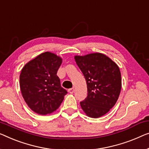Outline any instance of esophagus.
Listing matches in <instances>:
<instances>
[{
	"instance_id": "1",
	"label": "esophagus",
	"mask_w": 149,
	"mask_h": 149,
	"mask_svg": "<svg viewBox=\"0 0 149 149\" xmlns=\"http://www.w3.org/2000/svg\"><path fill=\"white\" fill-rule=\"evenodd\" d=\"M68 92H70V94H73V93L74 92V88H72L69 89V90H68Z\"/></svg>"
}]
</instances>
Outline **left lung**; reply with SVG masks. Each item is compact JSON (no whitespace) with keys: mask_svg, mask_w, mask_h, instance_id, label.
Here are the masks:
<instances>
[{"mask_svg":"<svg viewBox=\"0 0 149 149\" xmlns=\"http://www.w3.org/2000/svg\"><path fill=\"white\" fill-rule=\"evenodd\" d=\"M75 60L85 77L88 96L80 102L88 116L99 118L115 105L121 90V74L114 61L102 53L75 56Z\"/></svg>","mask_w":149,"mask_h":149,"instance_id":"left-lung-1","label":"left lung"}]
</instances>
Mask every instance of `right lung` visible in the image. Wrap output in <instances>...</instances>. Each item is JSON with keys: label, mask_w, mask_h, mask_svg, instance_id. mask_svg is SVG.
<instances>
[{"label": "right lung", "mask_w": 149, "mask_h": 149, "mask_svg": "<svg viewBox=\"0 0 149 149\" xmlns=\"http://www.w3.org/2000/svg\"><path fill=\"white\" fill-rule=\"evenodd\" d=\"M62 59L50 52L41 53L22 69L20 88L29 107L39 114H51L68 94L57 75Z\"/></svg>", "instance_id": "right-lung-1"}]
</instances>
